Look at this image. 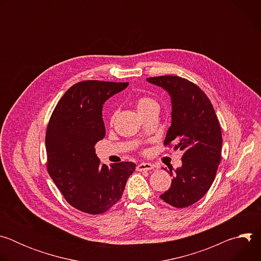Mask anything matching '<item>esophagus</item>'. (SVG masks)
I'll list each match as a JSON object with an SVG mask.
<instances>
[{
	"mask_svg": "<svg viewBox=\"0 0 261 261\" xmlns=\"http://www.w3.org/2000/svg\"><path fill=\"white\" fill-rule=\"evenodd\" d=\"M154 168V165H152L151 163H140L137 165L136 169L138 171H147V170H152Z\"/></svg>",
	"mask_w": 261,
	"mask_h": 261,
	"instance_id": "esophagus-1",
	"label": "esophagus"
}]
</instances>
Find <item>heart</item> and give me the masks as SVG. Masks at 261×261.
Segmentation results:
<instances>
[{
    "mask_svg": "<svg viewBox=\"0 0 261 261\" xmlns=\"http://www.w3.org/2000/svg\"><path fill=\"white\" fill-rule=\"evenodd\" d=\"M135 105H136L138 113H142L143 110H145L146 108H148L150 106L157 105V102H156V100H154L150 96H140L136 99ZM113 120H114V117L111 118V122H113Z\"/></svg>",
    "mask_w": 261,
    "mask_h": 261,
    "instance_id": "b5f03b06",
    "label": "heart"
}]
</instances>
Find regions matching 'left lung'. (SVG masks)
Returning <instances> with one entry per match:
<instances>
[{"instance_id": "left-lung-1", "label": "left lung", "mask_w": 261, "mask_h": 261, "mask_svg": "<svg viewBox=\"0 0 261 261\" xmlns=\"http://www.w3.org/2000/svg\"><path fill=\"white\" fill-rule=\"evenodd\" d=\"M146 81L166 90L171 97V126L164 145L184 152L181 166L168 170L170 188L160 198L174 207H187L211 188L221 162L222 132L215 109L204 92L192 82L173 75Z\"/></svg>"}]
</instances>
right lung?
I'll list each match as a JSON object with an SVG mask.
<instances>
[{"label": "right lung", "instance_id": "add662e5", "mask_svg": "<svg viewBox=\"0 0 261 261\" xmlns=\"http://www.w3.org/2000/svg\"><path fill=\"white\" fill-rule=\"evenodd\" d=\"M129 83L83 81L60 99L50 116L45 146L47 171L69 204L91 215L105 213L122 197L133 162L107 166L95 145L105 136L104 102Z\"/></svg>", "mask_w": 261, "mask_h": 261}]
</instances>
